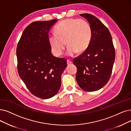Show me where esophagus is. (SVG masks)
Masks as SVG:
<instances>
[{
	"mask_svg": "<svg viewBox=\"0 0 131 131\" xmlns=\"http://www.w3.org/2000/svg\"><path fill=\"white\" fill-rule=\"evenodd\" d=\"M67 64H68V65H70V64H71L72 63V62L71 61H70V60H67Z\"/></svg>",
	"mask_w": 131,
	"mask_h": 131,
	"instance_id": "obj_1",
	"label": "esophagus"
}]
</instances>
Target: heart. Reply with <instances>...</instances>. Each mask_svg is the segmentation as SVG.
<instances>
[{"label": "heart", "instance_id": "1", "mask_svg": "<svg viewBox=\"0 0 131 131\" xmlns=\"http://www.w3.org/2000/svg\"><path fill=\"white\" fill-rule=\"evenodd\" d=\"M55 34L49 36V43L56 56L61 55L68 46L67 55L74 56L77 52L84 51L92 38V30L86 21L79 19H67L57 24L54 29Z\"/></svg>", "mask_w": 131, "mask_h": 131}]
</instances>
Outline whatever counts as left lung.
I'll return each mask as SVG.
<instances>
[{
    "label": "left lung",
    "instance_id": "obj_1",
    "mask_svg": "<svg viewBox=\"0 0 131 131\" xmlns=\"http://www.w3.org/2000/svg\"><path fill=\"white\" fill-rule=\"evenodd\" d=\"M80 15L89 23L92 38L86 50L73 61L77 69L76 78L82 89L95 91L108 82L116 54L111 35L106 26L92 14Z\"/></svg>",
    "mask_w": 131,
    "mask_h": 131
}]
</instances>
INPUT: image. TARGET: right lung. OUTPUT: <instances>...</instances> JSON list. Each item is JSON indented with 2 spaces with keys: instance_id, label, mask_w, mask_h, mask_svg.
Segmentation results:
<instances>
[{
  "instance_id": "right-lung-1",
  "label": "right lung",
  "mask_w": 131,
  "mask_h": 131,
  "mask_svg": "<svg viewBox=\"0 0 131 131\" xmlns=\"http://www.w3.org/2000/svg\"><path fill=\"white\" fill-rule=\"evenodd\" d=\"M56 19L35 21L26 27L17 48L19 76L33 95L42 99L54 96L61 85L67 60L51 53L48 33Z\"/></svg>"
}]
</instances>
